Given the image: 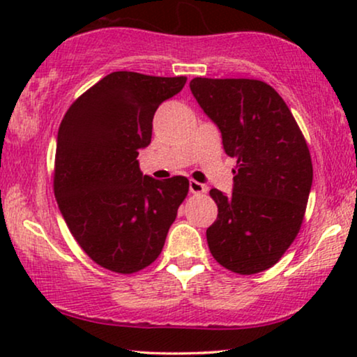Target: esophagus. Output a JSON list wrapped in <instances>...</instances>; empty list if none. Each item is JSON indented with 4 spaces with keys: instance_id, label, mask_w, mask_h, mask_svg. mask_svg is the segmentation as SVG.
Segmentation results:
<instances>
[{
    "instance_id": "esophagus-1",
    "label": "esophagus",
    "mask_w": 357,
    "mask_h": 357,
    "mask_svg": "<svg viewBox=\"0 0 357 357\" xmlns=\"http://www.w3.org/2000/svg\"><path fill=\"white\" fill-rule=\"evenodd\" d=\"M190 193H195V195H202V193H206L208 192V187L206 185L197 182V180H190Z\"/></svg>"
}]
</instances>
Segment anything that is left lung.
Here are the masks:
<instances>
[{
    "mask_svg": "<svg viewBox=\"0 0 357 357\" xmlns=\"http://www.w3.org/2000/svg\"><path fill=\"white\" fill-rule=\"evenodd\" d=\"M190 89L237 159L232 195L213 188L218 219L206 229L219 265L238 275L271 268L299 232L309 199L310 153L289 107L257 79L195 77Z\"/></svg>",
    "mask_w": 357,
    "mask_h": 357,
    "instance_id": "left-lung-1",
    "label": "left lung"
}]
</instances>
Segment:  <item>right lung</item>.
I'll use <instances>...</instances> for the list:
<instances>
[{
  "instance_id": "1",
  "label": "right lung",
  "mask_w": 357,
  "mask_h": 357,
  "mask_svg": "<svg viewBox=\"0 0 357 357\" xmlns=\"http://www.w3.org/2000/svg\"><path fill=\"white\" fill-rule=\"evenodd\" d=\"M187 77L115 71L73 102L56 139L53 190L73 237L97 265L136 273L162 252L188 178L139 170L158 107Z\"/></svg>"
}]
</instances>
